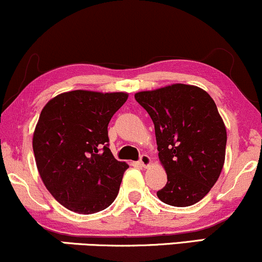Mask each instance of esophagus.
I'll return each mask as SVG.
<instances>
[{
	"label": "esophagus",
	"mask_w": 262,
	"mask_h": 262,
	"mask_svg": "<svg viewBox=\"0 0 262 262\" xmlns=\"http://www.w3.org/2000/svg\"><path fill=\"white\" fill-rule=\"evenodd\" d=\"M150 157L149 156H147V155H142L141 156V158H140V162H138V164L141 165V167H143V168H147V167H149L150 165Z\"/></svg>",
	"instance_id": "34e87169"
}]
</instances>
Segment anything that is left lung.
<instances>
[{"mask_svg": "<svg viewBox=\"0 0 262 262\" xmlns=\"http://www.w3.org/2000/svg\"><path fill=\"white\" fill-rule=\"evenodd\" d=\"M135 98L149 114L167 185L157 192L175 207L195 205L210 192L223 169L227 130L214 100L196 85L143 91Z\"/></svg>", "mask_w": 262, "mask_h": 262, "instance_id": "obj_1", "label": "left lung"}]
</instances>
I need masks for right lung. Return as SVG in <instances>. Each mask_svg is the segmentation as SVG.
Segmentation results:
<instances>
[{"label": "right lung", "mask_w": 262, "mask_h": 262, "mask_svg": "<svg viewBox=\"0 0 262 262\" xmlns=\"http://www.w3.org/2000/svg\"><path fill=\"white\" fill-rule=\"evenodd\" d=\"M125 92L71 91L54 97L33 134L36 168L49 192L67 210L92 214L119 193L127 163L107 147V125L125 104Z\"/></svg>", "instance_id": "obj_1"}]
</instances>
